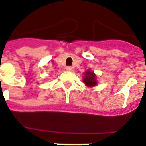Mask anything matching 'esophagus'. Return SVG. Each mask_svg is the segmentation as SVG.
<instances>
[{"label":"esophagus","instance_id":"obj_1","mask_svg":"<svg viewBox=\"0 0 146 146\" xmlns=\"http://www.w3.org/2000/svg\"><path fill=\"white\" fill-rule=\"evenodd\" d=\"M66 70H67V71H71V70H72V67H71V66H66Z\"/></svg>","mask_w":146,"mask_h":146}]
</instances>
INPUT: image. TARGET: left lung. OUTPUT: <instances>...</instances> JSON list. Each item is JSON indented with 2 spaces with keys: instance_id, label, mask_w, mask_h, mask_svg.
<instances>
[{
  "instance_id": "8db88e82",
  "label": "left lung",
  "mask_w": 146,
  "mask_h": 146,
  "mask_svg": "<svg viewBox=\"0 0 146 146\" xmlns=\"http://www.w3.org/2000/svg\"><path fill=\"white\" fill-rule=\"evenodd\" d=\"M83 79H84L83 81H84V84H86L87 87H94L98 84L97 79H96V75L94 73V72L90 71V70H87L84 73V76H83Z\"/></svg>"
}]
</instances>
